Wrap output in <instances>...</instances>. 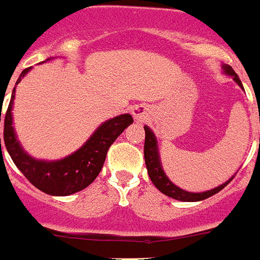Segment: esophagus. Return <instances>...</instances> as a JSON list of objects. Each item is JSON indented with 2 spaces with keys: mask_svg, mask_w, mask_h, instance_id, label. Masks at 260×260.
Here are the masks:
<instances>
[{
  "mask_svg": "<svg viewBox=\"0 0 260 260\" xmlns=\"http://www.w3.org/2000/svg\"><path fill=\"white\" fill-rule=\"evenodd\" d=\"M142 108H135V109H133V114L135 116V118L138 119H142L143 118V112H142Z\"/></svg>",
  "mask_w": 260,
  "mask_h": 260,
  "instance_id": "34e87169",
  "label": "esophagus"
}]
</instances>
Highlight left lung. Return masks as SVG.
Segmentation results:
<instances>
[{"label": "left lung", "instance_id": "8db88e82", "mask_svg": "<svg viewBox=\"0 0 260 260\" xmlns=\"http://www.w3.org/2000/svg\"><path fill=\"white\" fill-rule=\"evenodd\" d=\"M222 69H224L225 74L231 75V77L233 78L234 82H236L241 88H243L240 78H238V75L234 73V70L231 66L222 65ZM144 132H146V141H144V160H146V167L147 171H148V176H150L153 185H155L162 194L167 195V197H171V198L182 202L203 201V199H207L210 198V197H212V195L217 194L220 190L224 189L225 186L228 185V183L233 180L234 176L232 177V178H229L226 182L222 183V185L217 186L215 189L208 190V191L204 192H190L181 189V187L174 185V183L168 178L167 174L164 173V171H162L161 162H160V155H158L157 142H156L153 132L148 127V126H144Z\"/></svg>", "mask_w": 260, "mask_h": 260}]
</instances>
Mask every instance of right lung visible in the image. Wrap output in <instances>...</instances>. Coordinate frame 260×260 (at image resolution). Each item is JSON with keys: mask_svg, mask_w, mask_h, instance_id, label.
I'll return each mask as SVG.
<instances>
[{"mask_svg": "<svg viewBox=\"0 0 260 260\" xmlns=\"http://www.w3.org/2000/svg\"><path fill=\"white\" fill-rule=\"evenodd\" d=\"M29 70L31 68H27L22 71L17 84ZM14 98H15V88L13 89L11 100L5 113V147L10 157L13 158L14 164L17 165L18 169L24 174V177L32 185L45 194L57 195V197L74 194L91 185L102 171L109 147L134 121L130 114H121L108 119L99 126L98 130L89 137L88 141L74 153L57 161H45V160L31 157L28 153L24 152L17 139L13 126V114H11Z\"/></svg>", "mask_w": 260, "mask_h": 260, "instance_id": "right-lung-1", "label": "right lung"}]
</instances>
